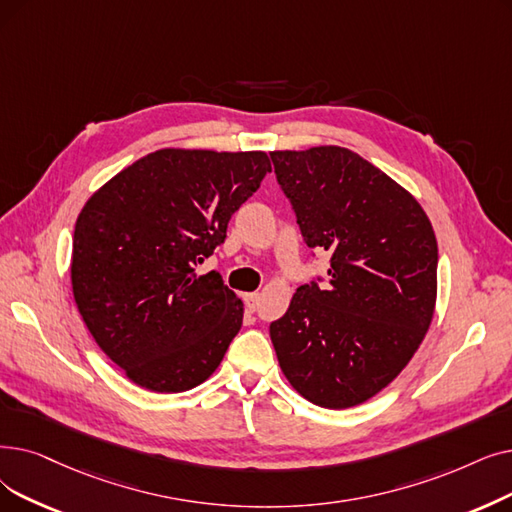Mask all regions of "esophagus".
Returning a JSON list of instances; mask_svg holds the SVG:
<instances>
[{
	"mask_svg": "<svg viewBox=\"0 0 512 512\" xmlns=\"http://www.w3.org/2000/svg\"><path fill=\"white\" fill-rule=\"evenodd\" d=\"M244 305H247L249 311H255L259 305V293H247L244 295Z\"/></svg>",
	"mask_w": 512,
	"mask_h": 512,
	"instance_id": "esophagus-1",
	"label": "esophagus"
}]
</instances>
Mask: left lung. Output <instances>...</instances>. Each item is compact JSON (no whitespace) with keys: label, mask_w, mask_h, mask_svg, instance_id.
Here are the masks:
<instances>
[{"label":"left lung","mask_w":512,"mask_h":512,"mask_svg":"<svg viewBox=\"0 0 512 512\" xmlns=\"http://www.w3.org/2000/svg\"><path fill=\"white\" fill-rule=\"evenodd\" d=\"M309 249L330 251L328 284L299 286L270 324L278 364L307 402H368L425 339L437 303V238L416 198L343 146L274 150Z\"/></svg>","instance_id":"obj_1"}]
</instances>
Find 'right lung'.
Returning <instances> with one entry per match:
<instances>
[{"mask_svg":"<svg viewBox=\"0 0 512 512\" xmlns=\"http://www.w3.org/2000/svg\"><path fill=\"white\" fill-rule=\"evenodd\" d=\"M268 171L263 150L161 148L87 198L73 234V297L131 383L180 393L224 360L244 307L219 272L196 276L194 265L224 242Z\"/></svg>","mask_w":512,"mask_h":512,"instance_id":"right-lung-1","label":"right lung"}]
</instances>
